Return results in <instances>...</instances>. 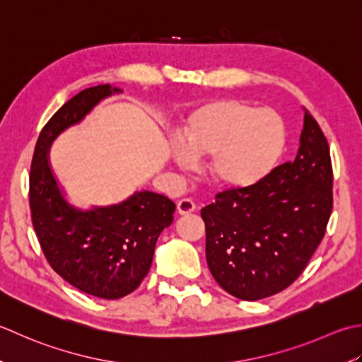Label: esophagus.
<instances>
[{"mask_svg":"<svg viewBox=\"0 0 362 362\" xmlns=\"http://www.w3.org/2000/svg\"><path fill=\"white\" fill-rule=\"evenodd\" d=\"M197 209L195 203L190 200V198H182L178 203H176V211H178L180 216H186V214L194 212Z\"/></svg>","mask_w":362,"mask_h":362,"instance_id":"34e87169","label":"esophagus"}]
</instances>
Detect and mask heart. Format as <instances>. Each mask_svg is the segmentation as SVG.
Segmentation results:
<instances>
[{
  "mask_svg": "<svg viewBox=\"0 0 362 362\" xmlns=\"http://www.w3.org/2000/svg\"><path fill=\"white\" fill-rule=\"evenodd\" d=\"M176 162L209 158L208 172L225 187H250L262 181L281 159L286 127L274 109H256L242 100H217L192 110L180 134Z\"/></svg>",
  "mask_w": 362,
  "mask_h": 362,
  "instance_id": "heart-1",
  "label": "heart"
}]
</instances>
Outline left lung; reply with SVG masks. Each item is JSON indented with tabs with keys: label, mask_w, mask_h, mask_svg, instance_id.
Segmentation results:
<instances>
[{
	"label": "left lung",
	"mask_w": 362,
	"mask_h": 362,
	"mask_svg": "<svg viewBox=\"0 0 362 362\" xmlns=\"http://www.w3.org/2000/svg\"><path fill=\"white\" fill-rule=\"evenodd\" d=\"M333 209V167L319 123L305 109L300 148L255 186L230 189L202 209L206 261L228 293L255 301L305 270Z\"/></svg>",
	"instance_id": "obj_1"
}]
</instances>
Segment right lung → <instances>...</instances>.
Masks as SVG:
<instances>
[{
  "mask_svg": "<svg viewBox=\"0 0 362 362\" xmlns=\"http://www.w3.org/2000/svg\"><path fill=\"white\" fill-rule=\"evenodd\" d=\"M119 92L109 84L95 86L65 103L40 131L29 172L33 226L47 261L76 289L107 300L122 298L142 283L159 234L173 222L175 203L144 190L106 208H73L51 172L48 150L64 129Z\"/></svg>",
  "mask_w": 362,
  "mask_h": 362,
  "instance_id": "add662e5",
  "label": "right lung"
}]
</instances>
